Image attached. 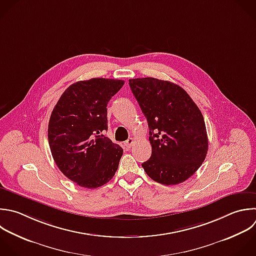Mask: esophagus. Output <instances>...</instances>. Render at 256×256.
<instances>
[{
  "mask_svg": "<svg viewBox=\"0 0 256 256\" xmlns=\"http://www.w3.org/2000/svg\"><path fill=\"white\" fill-rule=\"evenodd\" d=\"M133 143H134V139L133 138H129L127 141H125V146H126V148H131V146L133 145Z\"/></svg>",
  "mask_w": 256,
  "mask_h": 256,
  "instance_id": "1",
  "label": "esophagus"
}]
</instances>
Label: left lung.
Wrapping results in <instances>:
<instances>
[{
  "label": "left lung",
  "mask_w": 256,
  "mask_h": 256,
  "mask_svg": "<svg viewBox=\"0 0 256 256\" xmlns=\"http://www.w3.org/2000/svg\"><path fill=\"white\" fill-rule=\"evenodd\" d=\"M129 86L149 127L152 154L142 163L146 174L164 185L191 177L208 150L201 111L180 86L156 78L130 79Z\"/></svg>",
  "instance_id": "obj_1"
}]
</instances>
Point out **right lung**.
Segmentation results:
<instances>
[{
    "mask_svg": "<svg viewBox=\"0 0 256 256\" xmlns=\"http://www.w3.org/2000/svg\"><path fill=\"white\" fill-rule=\"evenodd\" d=\"M124 81L92 78L68 87L50 117L48 140L60 171L85 188L109 182L123 149L103 135L108 130L107 104Z\"/></svg>",
    "mask_w": 256,
    "mask_h": 256,
    "instance_id": "add662e5",
    "label": "right lung"
}]
</instances>
